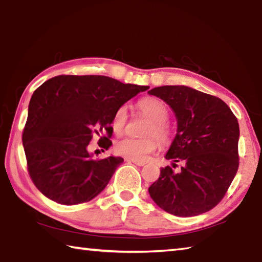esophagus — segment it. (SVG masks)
I'll return each instance as SVG.
<instances>
[{"label":"esophagus","mask_w":262,"mask_h":262,"mask_svg":"<svg viewBox=\"0 0 262 262\" xmlns=\"http://www.w3.org/2000/svg\"><path fill=\"white\" fill-rule=\"evenodd\" d=\"M127 162H132V163H134V164H136V165H139V166H143V165H145V163L144 162H141V161H134V159H126Z\"/></svg>","instance_id":"34e87169"}]
</instances>
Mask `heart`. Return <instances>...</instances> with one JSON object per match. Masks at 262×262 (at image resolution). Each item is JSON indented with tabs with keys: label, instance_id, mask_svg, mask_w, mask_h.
<instances>
[{
	"label": "heart",
	"instance_id": "heart-1",
	"mask_svg": "<svg viewBox=\"0 0 262 262\" xmlns=\"http://www.w3.org/2000/svg\"><path fill=\"white\" fill-rule=\"evenodd\" d=\"M137 107L142 113L147 115L151 121L145 129L144 134L148 137L143 139H133L125 137L115 144V152L122 157L144 161L148 155L151 154L157 147V142L152 137H156L159 143L166 144L171 139V128L166 122L168 118V110L161 99L149 97L141 99L137 103ZM128 121V110L126 105L119 107L112 118V129L117 135H121L125 132Z\"/></svg>",
	"mask_w": 262,
	"mask_h": 262
}]
</instances>
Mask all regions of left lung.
Listing matches in <instances>:
<instances>
[{
    "instance_id": "left-lung-1",
    "label": "left lung",
    "mask_w": 262,
    "mask_h": 262,
    "mask_svg": "<svg viewBox=\"0 0 262 262\" xmlns=\"http://www.w3.org/2000/svg\"><path fill=\"white\" fill-rule=\"evenodd\" d=\"M165 101L178 128L165 155L173 167H162L149 194L168 214L189 217L209 211L227 194L239 166V125L223 100L184 85L148 91ZM177 162H181L178 171Z\"/></svg>"
}]
</instances>
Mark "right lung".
<instances>
[{
	"label": "right lung",
	"instance_id": "obj_1",
	"mask_svg": "<svg viewBox=\"0 0 262 262\" xmlns=\"http://www.w3.org/2000/svg\"><path fill=\"white\" fill-rule=\"evenodd\" d=\"M148 89L100 75H60L42 83L30 100L21 135L35 187L61 205L96 198L123 159H92L90 141L100 136L99 147L107 150L115 111Z\"/></svg>",
	"mask_w": 262,
	"mask_h": 262
}]
</instances>
